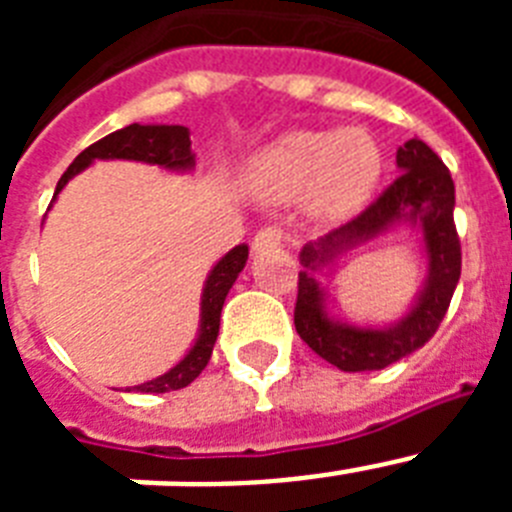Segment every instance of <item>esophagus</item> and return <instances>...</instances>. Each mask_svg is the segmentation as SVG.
<instances>
[{"instance_id":"esophagus-1","label":"esophagus","mask_w":512,"mask_h":512,"mask_svg":"<svg viewBox=\"0 0 512 512\" xmlns=\"http://www.w3.org/2000/svg\"><path fill=\"white\" fill-rule=\"evenodd\" d=\"M284 233L277 228V225H266V228H261L259 233L253 235V253H264V251H271V248H277L279 243H282Z\"/></svg>"}]
</instances>
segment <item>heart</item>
<instances>
[{
  "instance_id": "1",
  "label": "heart",
  "mask_w": 512,
  "mask_h": 512,
  "mask_svg": "<svg viewBox=\"0 0 512 512\" xmlns=\"http://www.w3.org/2000/svg\"><path fill=\"white\" fill-rule=\"evenodd\" d=\"M382 169V148L366 130H292L251 158L246 182L261 202L305 197L312 215L338 220L366 205Z\"/></svg>"
}]
</instances>
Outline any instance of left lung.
<instances>
[{"label":"left lung","instance_id":"obj_1","mask_svg":"<svg viewBox=\"0 0 512 512\" xmlns=\"http://www.w3.org/2000/svg\"><path fill=\"white\" fill-rule=\"evenodd\" d=\"M397 169L402 174L379 194L377 202L351 223L310 241L300 253L305 269L297 282L295 328L315 354L341 372H374L423 348L441 325L461 277V243L454 225L456 197L449 169L418 138L397 148ZM402 222L421 230L429 256V277L409 315L384 329L333 319L314 274L351 247Z\"/></svg>","mask_w":512,"mask_h":512}]
</instances>
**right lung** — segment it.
I'll list each match as a JSON object with an SVG mask.
<instances>
[{"instance_id": "right-lung-1", "label": "right lung", "mask_w": 512, "mask_h": 512, "mask_svg": "<svg viewBox=\"0 0 512 512\" xmlns=\"http://www.w3.org/2000/svg\"><path fill=\"white\" fill-rule=\"evenodd\" d=\"M110 161V158H125V161H143V164L161 166L169 171H192L194 169V153H192V140H189V128L184 125H128V128L115 130V133L104 135L102 140L92 143L89 148L74 158V164L66 169V174L58 182L53 202H56L58 192L66 187L71 176L92 166L94 161ZM248 261V246L241 243L233 251H228L223 259L212 266L207 274L205 289H202V302H200V333L197 341L189 348V354L184 356L176 366H171L169 372L161 377L143 382L133 387L135 392H171L182 390L187 384L200 377L202 369L207 366L212 356V346L217 341V330H220V312H223L225 297H228L230 287L235 284L238 274L243 271Z\"/></svg>"}]
</instances>
